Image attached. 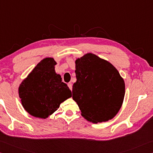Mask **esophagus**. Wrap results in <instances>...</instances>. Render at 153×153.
I'll return each instance as SVG.
<instances>
[{
  "label": "esophagus",
  "instance_id": "esophagus-1",
  "mask_svg": "<svg viewBox=\"0 0 153 153\" xmlns=\"http://www.w3.org/2000/svg\"><path fill=\"white\" fill-rule=\"evenodd\" d=\"M68 88L70 89H71V91H72V83L71 82H68Z\"/></svg>",
  "mask_w": 153,
  "mask_h": 153
}]
</instances>
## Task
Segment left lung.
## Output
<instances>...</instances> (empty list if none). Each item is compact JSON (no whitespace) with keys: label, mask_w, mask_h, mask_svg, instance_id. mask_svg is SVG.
<instances>
[{"label":"left lung","mask_w":153,"mask_h":153,"mask_svg":"<svg viewBox=\"0 0 153 153\" xmlns=\"http://www.w3.org/2000/svg\"><path fill=\"white\" fill-rule=\"evenodd\" d=\"M72 99L82 116L93 123L108 121L121 108L125 83L111 63L93 53L77 59Z\"/></svg>","instance_id":"1"}]
</instances>
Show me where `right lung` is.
I'll return each mask as SVG.
<instances>
[{
	"label": "right lung",
	"mask_w": 153,
	"mask_h": 153,
	"mask_svg": "<svg viewBox=\"0 0 153 153\" xmlns=\"http://www.w3.org/2000/svg\"><path fill=\"white\" fill-rule=\"evenodd\" d=\"M56 64L53 58L42 60L19 88L24 109L34 117L46 118L71 97V91L56 73Z\"/></svg>",
	"instance_id": "obj_1"
}]
</instances>
